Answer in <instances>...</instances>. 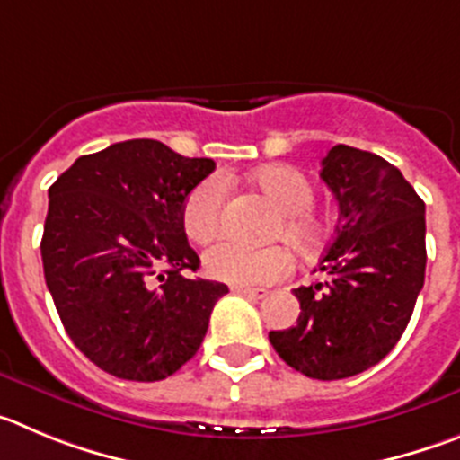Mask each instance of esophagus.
Returning <instances> with one entry per match:
<instances>
[{
	"label": "esophagus",
	"mask_w": 460,
	"mask_h": 460,
	"mask_svg": "<svg viewBox=\"0 0 460 460\" xmlns=\"http://www.w3.org/2000/svg\"><path fill=\"white\" fill-rule=\"evenodd\" d=\"M234 293H235V296L254 297V300H261V297H266V296H268L266 288H250V287H235Z\"/></svg>",
	"instance_id": "obj_1"
}]
</instances>
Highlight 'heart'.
<instances>
[{
    "mask_svg": "<svg viewBox=\"0 0 460 460\" xmlns=\"http://www.w3.org/2000/svg\"><path fill=\"white\" fill-rule=\"evenodd\" d=\"M252 181L268 199L281 210L279 222L272 226V235L291 243L297 252H314L325 240V222L312 210L314 188L300 169L291 164H268L252 173ZM226 204V183L222 176H208L188 192L181 208V222L188 238L197 245H206L222 231ZM204 266L213 279L254 287L270 284L287 275L293 266L291 252L284 245L247 247L225 240L210 247Z\"/></svg>",
    "mask_w": 460,
    "mask_h": 460,
    "instance_id": "obj_1",
    "label": "heart"
}]
</instances>
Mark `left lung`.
<instances>
[{"instance_id":"left-lung-1","label":"left lung","mask_w":460,"mask_h":460,"mask_svg":"<svg viewBox=\"0 0 460 460\" xmlns=\"http://www.w3.org/2000/svg\"><path fill=\"white\" fill-rule=\"evenodd\" d=\"M321 179L339 204L334 238L314 272L323 281L293 288L300 316L272 330V349L316 380L362 374L396 346L424 287V201L380 155L337 144Z\"/></svg>"}]
</instances>
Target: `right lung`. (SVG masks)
Returning <instances> with one entry per match:
<instances>
[{"label":"right lung","mask_w":460,"mask_h":460,"mask_svg":"<svg viewBox=\"0 0 460 460\" xmlns=\"http://www.w3.org/2000/svg\"><path fill=\"white\" fill-rule=\"evenodd\" d=\"M215 169L155 139L82 155L48 190L40 256L66 332L107 374L153 383L199 350L226 284L199 268L181 222Z\"/></svg>","instance_id":"obj_1"}]
</instances>
